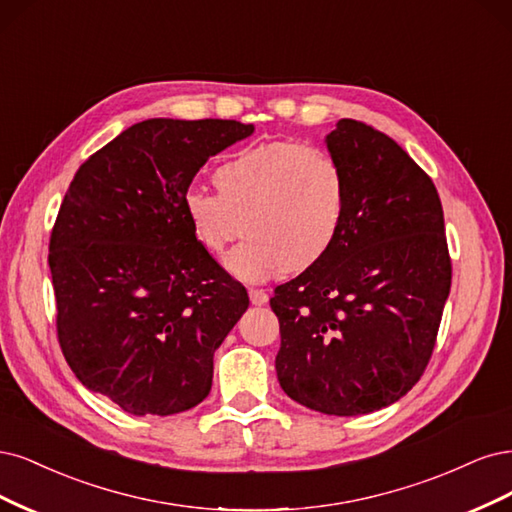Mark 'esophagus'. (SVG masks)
Listing matches in <instances>:
<instances>
[{"label":"esophagus","instance_id":"obj_1","mask_svg":"<svg viewBox=\"0 0 512 512\" xmlns=\"http://www.w3.org/2000/svg\"><path fill=\"white\" fill-rule=\"evenodd\" d=\"M249 298H251V302H253L255 306L268 304V293L263 291V289H251V291H249Z\"/></svg>","mask_w":512,"mask_h":512}]
</instances>
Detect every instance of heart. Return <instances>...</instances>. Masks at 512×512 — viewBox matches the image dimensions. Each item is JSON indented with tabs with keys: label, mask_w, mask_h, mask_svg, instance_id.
Returning a JSON list of instances; mask_svg holds the SVG:
<instances>
[{
	"label": "heart",
	"mask_w": 512,
	"mask_h": 512,
	"mask_svg": "<svg viewBox=\"0 0 512 512\" xmlns=\"http://www.w3.org/2000/svg\"><path fill=\"white\" fill-rule=\"evenodd\" d=\"M219 193L189 189L185 217L204 251L229 255L227 268L244 280L308 272L338 242L349 183L340 161L300 140H270L242 148L214 170Z\"/></svg>",
	"instance_id": "obj_1"
}]
</instances>
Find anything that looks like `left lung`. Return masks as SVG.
Wrapping results in <instances>:
<instances>
[{
    "instance_id": "8db88e82",
    "label": "left lung",
    "mask_w": 512,
    "mask_h": 512,
    "mask_svg": "<svg viewBox=\"0 0 512 512\" xmlns=\"http://www.w3.org/2000/svg\"><path fill=\"white\" fill-rule=\"evenodd\" d=\"M325 142L349 206L329 255L274 289L276 374L291 400L353 417L398 402L423 376L451 257L438 191L398 142L353 119Z\"/></svg>"
}]
</instances>
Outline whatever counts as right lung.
Returning <instances> with one entry per match:
<instances>
[{"mask_svg": "<svg viewBox=\"0 0 512 512\" xmlns=\"http://www.w3.org/2000/svg\"><path fill=\"white\" fill-rule=\"evenodd\" d=\"M253 125L148 119L93 153L48 244L57 338L87 389L131 415L168 417L210 393L212 357L249 293L185 217L193 176Z\"/></svg>", "mask_w": 512, "mask_h": 512, "instance_id": "add662e5", "label": "right lung"}]
</instances>
